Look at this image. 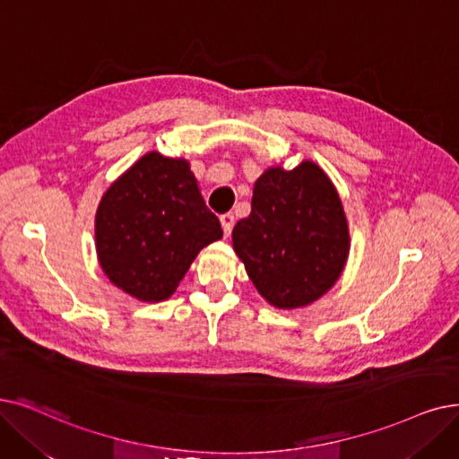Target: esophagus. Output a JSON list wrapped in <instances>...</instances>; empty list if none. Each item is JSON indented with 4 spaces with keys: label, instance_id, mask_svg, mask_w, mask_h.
I'll return each instance as SVG.
<instances>
[{
    "label": "esophagus",
    "instance_id": "34e87169",
    "mask_svg": "<svg viewBox=\"0 0 459 459\" xmlns=\"http://www.w3.org/2000/svg\"><path fill=\"white\" fill-rule=\"evenodd\" d=\"M219 221H221L225 236H230V230L234 227V215L232 213H223L221 217H219Z\"/></svg>",
    "mask_w": 459,
    "mask_h": 459
}]
</instances>
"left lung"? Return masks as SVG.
I'll list each match as a JSON object with an SVG mask.
<instances>
[{
  "label": "left lung",
  "mask_w": 459,
  "mask_h": 459,
  "mask_svg": "<svg viewBox=\"0 0 459 459\" xmlns=\"http://www.w3.org/2000/svg\"><path fill=\"white\" fill-rule=\"evenodd\" d=\"M232 247L264 300L300 309L340 279L351 249L343 203L313 161L268 167L253 187L251 213L232 230Z\"/></svg>",
  "instance_id": "obj_1"
}]
</instances>
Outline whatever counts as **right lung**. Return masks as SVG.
I'll return each mask as SVG.
<instances>
[{
  "mask_svg": "<svg viewBox=\"0 0 459 459\" xmlns=\"http://www.w3.org/2000/svg\"><path fill=\"white\" fill-rule=\"evenodd\" d=\"M184 157L148 152L105 191L95 213L99 264L141 302L174 294L203 247L221 240Z\"/></svg>",
  "mask_w": 459,
  "mask_h": 459,
  "instance_id": "obj_1",
  "label": "right lung"
}]
</instances>
